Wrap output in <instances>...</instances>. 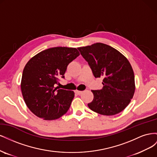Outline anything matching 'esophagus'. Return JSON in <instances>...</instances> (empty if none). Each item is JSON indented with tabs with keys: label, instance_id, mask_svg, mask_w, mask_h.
Returning <instances> with one entry per match:
<instances>
[{
	"label": "esophagus",
	"instance_id": "34e87169",
	"mask_svg": "<svg viewBox=\"0 0 157 157\" xmlns=\"http://www.w3.org/2000/svg\"><path fill=\"white\" fill-rule=\"evenodd\" d=\"M75 94H77V95H80L82 93V91H78V90H75Z\"/></svg>",
	"mask_w": 157,
	"mask_h": 157
}]
</instances>
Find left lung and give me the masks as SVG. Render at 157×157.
Segmentation results:
<instances>
[{
	"label": "left lung",
	"instance_id": "1",
	"mask_svg": "<svg viewBox=\"0 0 157 157\" xmlns=\"http://www.w3.org/2000/svg\"><path fill=\"white\" fill-rule=\"evenodd\" d=\"M78 50L94 77L103 78L102 89L92 90L94 97L88 107L107 116L124 110L135 92L134 74L128 60L113 47L99 42Z\"/></svg>",
	"mask_w": 157,
	"mask_h": 157
}]
</instances>
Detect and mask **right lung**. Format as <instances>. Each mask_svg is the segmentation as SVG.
I'll return each mask as SVG.
<instances>
[{
	"mask_svg": "<svg viewBox=\"0 0 157 157\" xmlns=\"http://www.w3.org/2000/svg\"><path fill=\"white\" fill-rule=\"evenodd\" d=\"M80 55L75 48L54 47L37 54L23 71L21 89L30 111L44 120H55L67 112L73 91L55 88L64 78L68 65Z\"/></svg>",
	"mask_w": 157,
	"mask_h": 157,
	"instance_id": "obj_1",
	"label": "right lung"
}]
</instances>
